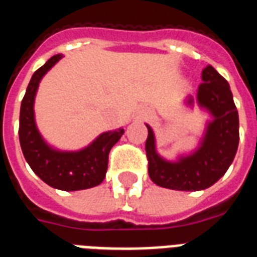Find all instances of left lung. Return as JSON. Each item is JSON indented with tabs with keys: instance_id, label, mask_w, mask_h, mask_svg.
<instances>
[{
	"instance_id": "obj_1",
	"label": "left lung",
	"mask_w": 257,
	"mask_h": 257,
	"mask_svg": "<svg viewBox=\"0 0 257 257\" xmlns=\"http://www.w3.org/2000/svg\"><path fill=\"white\" fill-rule=\"evenodd\" d=\"M196 102L212 116L207 123L200 145L190 155L166 161L157 153L155 135L147 126L146 154L149 175L158 186L178 191H200L216 183L232 163L239 146V114L228 82L212 66L204 67ZM188 106L194 98L188 96Z\"/></svg>"
}]
</instances>
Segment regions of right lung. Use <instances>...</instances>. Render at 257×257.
Here are the masks:
<instances>
[{
	"instance_id": "add662e5",
	"label": "right lung",
	"mask_w": 257,
	"mask_h": 257,
	"mask_svg": "<svg viewBox=\"0 0 257 257\" xmlns=\"http://www.w3.org/2000/svg\"><path fill=\"white\" fill-rule=\"evenodd\" d=\"M62 58L51 57L44 66L33 74L25 93L20 111V143L30 168L53 188L78 191L91 188L103 182L108 164V153L120 139L124 130L107 131L78 151H61L49 146L37 128L34 99L41 79Z\"/></svg>"
}]
</instances>
